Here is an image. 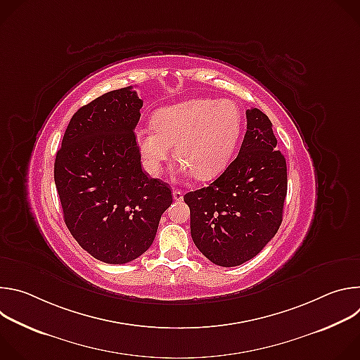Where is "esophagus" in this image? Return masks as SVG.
I'll return each mask as SVG.
<instances>
[{
    "label": "esophagus",
    "mask_w": 360,
    "mask_h": 360,
    "mask_svg": "<svg viewBox=\"0 0 360 360\" xmlns=\"http://www.w3.org/2000/svg\"><path fill=\"white\" fill-rule=\"evenodd\" d=\"M172 196H174V199L175 200H182L184 199V192L181 191V189H174V192H172Z\"/></svg>",
    "instance_id": "1"
}]
</instances>
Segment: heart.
Instances as JSON below:
<instances>
[{"label":"heart","instance_id":"obj_1","mask_svg":"<svg viewBox=\"0 0 360 360\" xmlns=\"http://www.w3.org/2000/svg\"><path fill=\"white\" fill-rule=\"evenodd\" d=\"M240 131L242 112L236 102L193 98L157 110L152 128L136 129L135 142L149 175H161L175 145L181 172L205 181L225 169Z\"/></svg>","mask_w":360,"mask_h":360}]
</instances>
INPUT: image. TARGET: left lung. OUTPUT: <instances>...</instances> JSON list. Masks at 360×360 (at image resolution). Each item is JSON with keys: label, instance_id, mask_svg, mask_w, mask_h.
<instances>
[{"label": "left lung", "instance_id": "left-lung-1", "mask_svg": "<svg viewBox=\"0 0 360 360\" xmlns=\"http://www.w3.org/2000/svg\"><path fill=\"white\" fill-rule=\"evenodd\" d=\"M272 122L258 108L246 111L238 157L210 186L184 196L196 248L219 266H239L276 235L288 191L286 161Z\"/></svg>", "mask_w": 360, "mask_h": 360}]
</instances>
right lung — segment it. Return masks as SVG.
Returning <instances> with one entry per match:
<instances>
[{"mask_svg":"<svg viewBox=\"0 0 360 360\" xmlns=\"http://www.w3.org/2000/svg\"><path fill=\"white\" fill-rule=\"evenodd\" d=\"M141 108L132 86L95 98L72 115L56 157L65 225L105 264L124 265L146 252L172 203L168 184L141 168L134 134Z\"/></svg>","mask_w":360,"mask_h":360,"instance_id":"1","label":"right lung"}]
</instances>
